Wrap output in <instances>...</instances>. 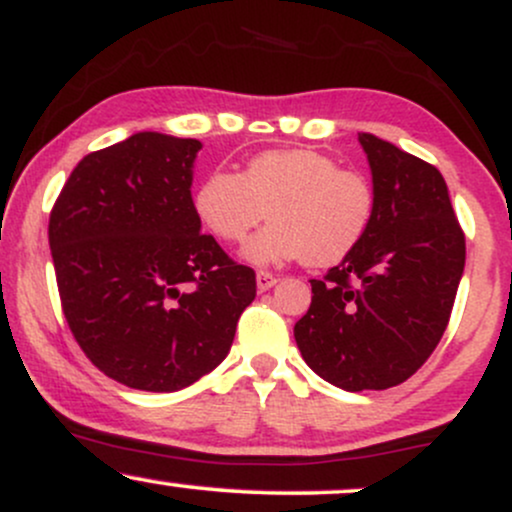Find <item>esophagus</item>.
Listing matches in <instances>:
<instances>
[{"label":"esophagus","instance_id":"1","mask_svg":"<svg viewBox=\"0 0 512 512\" xmlns=\"http://www.w3.org/2000/svg\"><path fill=\"white\" fill-rule=\"evenodd\" d=\"M276 281H279V279H276L272 272H257V289H260V291H269L276 284Z\"/></svg>","mask_w":512,"mask_h":512}]
</instances>
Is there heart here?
Instances as JSON below:
<instances>
[{"mask_svg": "<svg viewBox=\"0 0 512 512\" xmlns=\"http://www.w3.org/2000/svg\"><path fill=\"white\" fill-rule=\"evenodd\" d=\"M192 207L216 240L245 248L255 264L305 260L332 267L346 260L375 221V187L358 170L342 168L315 149H272L252 156L240 175L211 170L197 185Z\"/></svg>", "mask_w": 512, "mask_h": 512, "instance_id": "obj_1", "label": "heart"}]
</instances>
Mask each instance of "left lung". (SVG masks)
<instances>
[{
    "instance_id": "8db88e82",
    "label": "left lung",
    "mask_w": 512,
    "mask_h": 512,
    "mask_svg": "<svg viewBox=\"0 0 512 512\" xmlns=\"http://www.w3.org/2000/svg\"><path fill=\"white\" fill-rule=\"evenodd\" d=\"M373 173L375 221L366 240L322 279L293 327L327 383L387 390L411 378L450 322L464 269V233L436 166L358 134Z\"/></svg>"
}]
</instances>
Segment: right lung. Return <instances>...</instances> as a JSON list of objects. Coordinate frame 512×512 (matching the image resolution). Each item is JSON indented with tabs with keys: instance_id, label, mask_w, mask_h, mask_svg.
Listing matches in <instances>:
<instances>
[{
	"instance_id": "add662e5",
	"label": "right lung",
	"mask_w": 512,
	"mask_h": 512,
	"mask_svg": "<svg viewBox=\"0 0 512 512\" xmlns=\"http://www.w3.org/2000/svg\"><path fill=\"white\" fill-rule=\"evenodd\" d=\"M202 144L139 132L84 156L50 211L62 313L98 370L146 392L197 383L226 358L255 272L199 233Z\"/></svg>"
}]
</instances>
